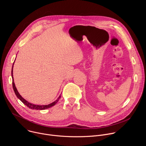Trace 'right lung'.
Masks as SVG:
<instances>
[{
  "mask_svg": "<svg viewBox=\"0 0 146 146\" xmlns=\"http://www.w3.org/2000/svg\"><path fill=\"white\" fill-rule=\"evenodd\" d=\"M14 62L13 63V67H12V69H11V76H12V78H13V90H14V91L17 96V97L25 105H26L28 108H29V109H35V110H45L46 109H48L53 106H54L55 104L58 102L59 99H60V95H59V96L58 98V99L54 101V102L49 104V105H34V104H32L31 103H29V102H28L27 100H26L24 98H23L21 96V95L19 94V92H18L16 87H15V84H14V78H13V66H14Z\"/></svg>",
  "mask_w": 146,
  "mask_h": 146,
  "instance_id": "1",
  "label": "right lung"
}]
</instances>
